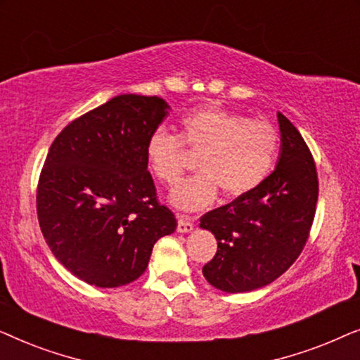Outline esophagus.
I'll return each instance as SVG.
<instances>
[{"label": "esophagus", "instance_id": "obj_1", "mask_svg": "<svg viewBox=\"0 0 360 360\" xmlns=\"http://www.w3.org/2000/svg\"><path fill=\"white\" fill-rule=\"evenodd\" d=\"M176 218H179V224H176V231L179 233H190L193 229L195 218H191L188 214H179Z\"/></svg>", "mask_w": 360, "mask_h": 360}]
</instances>
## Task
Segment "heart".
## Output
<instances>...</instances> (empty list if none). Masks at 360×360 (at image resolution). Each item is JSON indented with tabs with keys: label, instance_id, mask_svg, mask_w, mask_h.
Listing matches in <instances>:
<instances>
[{
	"label": "heart",
	"instance_id": "b5f03b06",
	"mask_svg": "<svg viewBox=\"0 0 360 360\" xmlns=\"http://www.w3.org/2000/svg\"><path fill=\"white\" fill-rule=\"evenodd\" d=\"M278 142L272 121L208 105L181 116L179 136L157 127L147 139L146 159L157 180L175 185L190 165L186 150L196 155L198 172L170 195L175 206L193 211L213 203L218 188L236 198L262 185L277 159Z\"/></svg>",
	"mask_w": 360,
	"mask_h": 360
}]
</instances>
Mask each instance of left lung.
I'll list each match as a JSON object with an SVG mask.
<instances>
[{
	"mask_svg": "<svg viewBox=\"0 0 360 360\" xmlns=\"http://www.w3.org/2000/svg\"><path fill=\"white\" fill-rule=\"evenodd\" d=\"M282 152L264 184L200 218L218 250L203 275L218 290L243 293L287 272L309 238L318 201L316 164L297 127L278 112Z\"/></svg>",
	"mask_w": 360,
	"mask_h": 360,
	"instance_id": "8db88e82",
	"label": "left lung"
}]
</instances>
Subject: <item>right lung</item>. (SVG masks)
Returning <instances> with one entry per match:
<instances>
[{
	"label": "right lung",
	"mask_w": 360,
	"mask_h": 360,
	"mask_svg": "<svg viewBox=\"0 0 360 360\" xmlns=\"http://www.w3.org/2000/svg\"><path fill=\"white\" fill-rule=\"evenodd\" d=\"M167 110L159 96H115L68 122L49 149L37 184L39 224L58 262L83 282H134L154 244L176 228L146 159Z\"/></svg>",
	"instance_id": "right-lung-1"
}]
</instances>
